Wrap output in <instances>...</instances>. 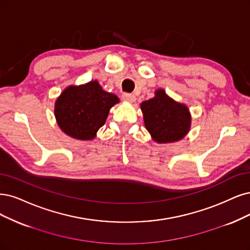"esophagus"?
Listing matches in <instances>:
<instances>
[{
  "label": "esophagus",
  "instance_id": "esophagus-1",
  "mask_svg": "<svg viewBox=\"0 0 250 250\" xmlns=\"http://www.w3.org/2000/svg\"><path fill=\"white\" fill-rule=\"evenodd\" d=\"M123 100L126 101V102H130V103H132V102H135L136 101V97L133 95V94H124L123 95Z\"/></svg>",
  "mask_w": 250,
  "mask_h": 250
}]
</instances>
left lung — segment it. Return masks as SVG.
<instances>
[{
  "label": "left lung",
  "instance_id": "obj_1",
  "mask_svg": "<svg viewBox=\"0 0 250 250\" xmlns=\"http://www.w3.org/2000/svg\"><path fill=\"white\" fill-rule=\"evenodd\" d=\"M144 124L153 140L159 143L178 141L190 126L187 106L170 99L164 89L155 91V97L141 104Z\"/></svg>",
  "mask_w": 250,
  "mask_h": 250
}]
</instances>
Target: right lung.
<instances>
[{
	"label": "right lung",
	"instance_id": "1",
	"mask_svg": "<svg viewBox=\"0 0 250 250\" xmlns=\"http://www.w3.org/2000/svg\"><path fill=\"white\" fill-rule=\"evenodd\" d=\"M118 98L102 89L97 81L69 86L55 102L54 114L62 130L78 140L94 139Z\"/></svg>",
	"mask_w": 250,
	"mask_h": 250
}]
</instances>
